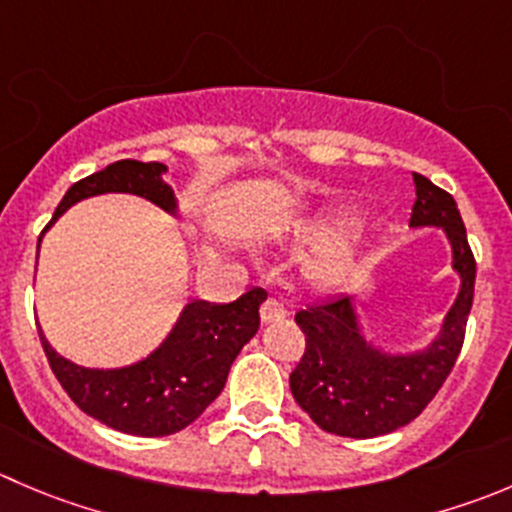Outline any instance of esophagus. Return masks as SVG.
I'll return each instance as SVG.
<instances>
[{
	"mask_svg": "<svg viewBox=\"0 0 512 512\" xmlns=\"http://www.w3.org/2000/svg\"><path fill=\"white\" fill-rule=\"evenodd\" d=\"M287 315V307L282 305L280 300H275V297H267L265 302H262L260 307V317L262 322H275V320H282V317Z\"/></svg>",
	"mask_w": 512,
	"mask_h": 512,
	"instance_id": "obj_1",
	"label": "esophagus"
}]
</instances>
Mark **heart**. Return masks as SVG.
Wrapping results in <instances>:
<instances>
[{"label":"heart","instance_id":"b5f03b06","mask_svg":"<svg viewBox=\"0 0 512 512\" xmlns=\"http://www.w3.org/2000/svg\"><path fill=\"white\" fill-rule=\"evenodd\" d=\"M352 222H355L352 217H335V220L330 222H320V225L307 230L305 242H310V245H322V242L335 240V237L340 235V232H345ZM350 265V247H347L345 242H332V245L327 247V250H322L320 257L310 265V277L315 282H320V285H332V282H337L347 270H350Z\"/></svg>","mask_w":512,"mask_h":512}]
</instances>
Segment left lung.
<instances>
[{
    "label": "left lung",
    "mask_w": 512,
    "mask_h": 512,
    "mask_svg": "<svg viewBox=\"0 0 512 512\" xmlns=\"http://www.w3.org/2000/svg\"><path fill=\"white\" fill-rule=\"evenodd\" d=\"M410 227H440L453 247L460 292L425 350L390 355L365 340L355 297L337 295L295 315L305 355L290 375L292 398L317 428L340 438H377L418 418L443 388L465 340L475 290V257L453 195L413 172Z\"/></svg>",
    "instance_id": "8db88e82"
}]
</instances>
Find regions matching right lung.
<instances>
[{"instance_id": "1", "label": "right lung", "mask_w": 512, "mask_h": 512, "mask_svg": "<svg viewBox=\"0 0 512 512\" xmlns=\"http://www.w3.org/2000/svg\"><path fill=\"white\" fill-rule=\"evenodd\" d=\"M165 172L162 162L119 160L107 165L69 187L52 222L74 202L107 192H130L177 215L175 192L162 180ZM265 297L262 287H252L227 305L192 300L155 352L135 365L114 370L74 365L54 352L42 330L39 340L64 393L89 418L119 433L162 438L195 423L222 393L230 365L260 327Z\"/></svg>"}]
</instances>
